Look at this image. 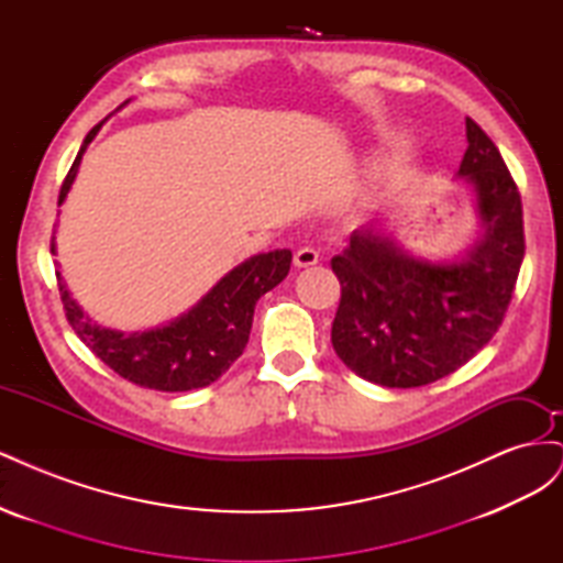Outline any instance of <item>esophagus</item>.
I'll return each mask as SVG.
<instances>
[{"instance_id": "obj_1", "label": "esophagus", "mask_w": 563, "mask_h": 563, "mask_svg": "<svg viewBox=\"0 0 563 563\" xmlns=\"http://www.w3.org/2000/svg\"><path fill=\"white\" fill-rule=\"evenodd\" d=\"M319 263V251L314 246H300L294 253V265L296 267H312Z\"/></svg>"}]
</instances>
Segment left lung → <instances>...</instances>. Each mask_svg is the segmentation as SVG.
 Here are the masks:
<instances>
[{
	"label": "left lung",
	"mask_w": 563,
	"mask_h": 563,
	"mask_svg": "<svg viewBox=\"0 0 563 563\" xmlns=\"http://www.w3.org/2000/svg\"><path fill=\"white\" fill-rule=\"evenodd\" d=\"M460 178L476 195L484 234L463 261L406 255L376 225L354 230L331 258L340 305L331 343L356 376L383 387H420L467 364L496 335L523 261L521 195L484 129L467 117Z\"/></svg>",
	"instance_id": "left-lung-1"
}]
</instances>
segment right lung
Returning a JSON list of instances; mask_svg holds the SVG:
<instances>
[{
	"label": "right lung",
	"mask_w": 563,
	"mask_h": 563,
	"mask_svg": "<svg viewBox=\"0 0 563 563\" xmlns=\"http://www.w3.org/2000/svg\"><path fill=\"white\" fill-rule=\"evenodd\" d=\"M96 133L98 126L84 139L63 180L58 203L70 192L84 150ZM51 251H56L54 242ZM291 258L288 249L253 255L228 272L190 312L143 333L98 327L67 294L60 272H56V277L67 321L100 362L133 385L159 391H187L211 385L240 360L249 343L255 302L284 282L291 269Z\"/></svg>",
	"instance_id": "add662e5"
}]
</instances>
